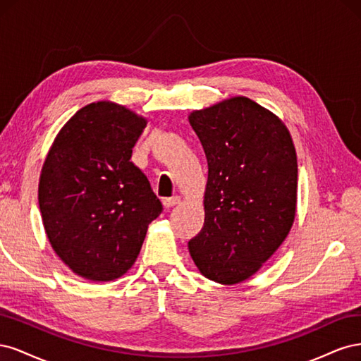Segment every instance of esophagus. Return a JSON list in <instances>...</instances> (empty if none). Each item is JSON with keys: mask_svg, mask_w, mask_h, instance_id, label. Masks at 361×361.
<instances>
[{"mask_svg": "<svg viewBox=\"0 0 361 361\" xmlns=\"http://www.w3.org/2000/svg\"><path fill=\"white\" fill-rule=\"evenodd\" d=\"M179 202H180V197H178V195H173V197L164 199V200H162V204L166 206V207H171V206H174V204H178Z\"/></svg>", "mask_w": 361, "mask_h": 361, "instance_id": "esophagus-1", "label": "esophagus"}]
</instances>
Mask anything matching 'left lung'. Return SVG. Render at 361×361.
<instances>
[{
	"label": "left lung",
	"mask_w": 361,
	"mask_h": 361,
	"mask_svg": "<svg viewBox=\"0 0 361 361\" xmlns=\"http://www.w3.org/2000/svg\"><path fill=\"white\" fill-rule=\"evenodd\" d=\"M207 161L204 223L190 239L202 274L235 285L285 241L297 209V154L288 128L236 96L190 114Z\"/></svg>",
	"instance_id": "obj_1"
}]
</instances>
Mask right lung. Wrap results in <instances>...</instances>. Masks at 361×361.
Listing matches in <instances>:
<instances>
[{
	"mask_svg": "<svg viewBox=\"0 0 361 361\" xmlns=\"http://www.w3.org/2000/svg\"><path fill=\"white\" fill-rule=\"evenodd\" d=\"M146 123L113 102L85 105L61 128L43 164V227L57 256L82 279L122 277L162 212L146 174L130 162Z\"/></svg>",
	"mask_w": 361,
	"mask_h": 361,
	"instance_id": "add662e5",
	"label": "right lung"
}]
</instances>
